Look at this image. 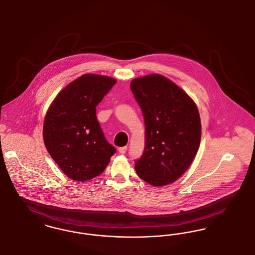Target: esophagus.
I'll return each mask as SVG.
<instances>
[{
  "label": "esophagus",
  "instance_id": "esophagus-1",
  "mask_svg": "<svg viewBox=\"0 0 255 255\" xmlns=\"http://www.w3.org/2000/svg\"><path fill=\"white\" fill-rule=\"evenodd\" d=\"M127 149H128V147H119V152L121 153V154H125L126 152H127Z\"/></svg>",
  "mask_w": 255,
  "mask_h": 255
}]
</instances>
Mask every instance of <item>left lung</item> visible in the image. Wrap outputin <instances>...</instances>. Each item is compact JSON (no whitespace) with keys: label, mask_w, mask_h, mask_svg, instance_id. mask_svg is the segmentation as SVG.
Instances as JSON below:
<instances>
[{"label":"left lung","mask_w":255,"mask_h":255,"mask_svg":"<svg viewBox=\"0 0 255 255\" xmlns=\"http://www.w3.org/2000/svg\"><path fill=\"white\" fill-rule=\"evenodd\" d=\"M145 122V148L135 160L138 176L153 186L173 183L187 171L200 147L199 110L169 79L148 75L130 82Z\"/></svg>","instance_id":"8db88e82"}]
</instances>
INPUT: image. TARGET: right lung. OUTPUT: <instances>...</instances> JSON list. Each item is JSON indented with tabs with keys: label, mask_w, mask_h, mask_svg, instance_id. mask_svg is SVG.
Wrapping results in <instances>:
<instances>
[{
	"label": "right lung",
	"mask_w": 255,
	"mask_h": 255,
	"mask_svg": "<svg viewBox=\"0 0 255 255\" xmlns=\"http://www.w3.org/2000/svg\"><path fill=\"white\" fill-rule=\"evenodd\" d=\"M115 83L109 77L85 74L61 90L47 111L45 147L74 180L86 181L102 174L116 152L96 116V107Z\"/></svg>",
	"instance_id": "add662e5"
}]
</instances>
